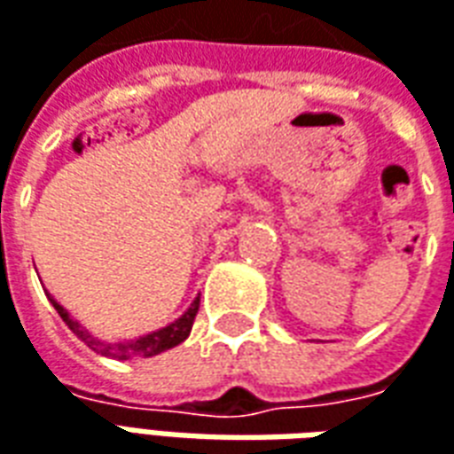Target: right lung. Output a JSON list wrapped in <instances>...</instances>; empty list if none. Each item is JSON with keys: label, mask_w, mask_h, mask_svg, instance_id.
Returning <instances> with one entry per match:
<instances>
[{"label": "right lung", "mask_w": 454, "mask_h": 454, "mask_svg": "<svg viewBox=\"0 0 454 454\" xmlns=\"http://www.w3.org/2000/svg\"><path fill=\"white\" fill-rule=\"evenodd\" d=\"M51 302L56 307V312L61 315L63 322L71 326V332L75 337H81L93 351L103 354V356H110V359H147V356H154V354H161V351H167V348L182 344L184 339L189 337V332H192V326H194L196 312H199V297H196L194 304H192L176 322H172L169 326H164L160 332H152L147 337H139L137 341H128V344H106V341H98L95 337H90L83 326L78 325L75 319H71V315H68L53 297H51Z\"/></svg>", "instance_id": "1"}]
</instances>
